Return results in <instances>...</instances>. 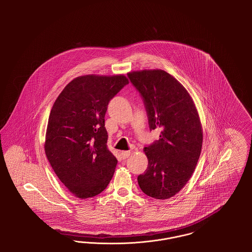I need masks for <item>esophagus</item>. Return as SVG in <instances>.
Returning a JSON list of instances; mask_svg holds the SVG:
<instances>
[{
	"label": "esophagus",
	"instance_id": "obj_1",
	"mask_svg": "<svg viewBox=\"0 0 252 252\" xmlns=\"http://www.w3.org/2000/svg\"><path fill=\"white\" fill-rule=\"evenodd\" d=\"M130 154H131L130 151H122V152H121V156H122V158H123L124 159L127 158L128 157L130 156Z\"/></svg>",
	"mask_w": 252,
	"mask_h": 252
}]
</instances>
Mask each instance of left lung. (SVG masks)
Here are the masks:
<instances>
[{"label": "left lung", "mask_w": 252, "mask_h": 252, "mask_svg": "<svg viewBox=\"0 0 252 252\" xmlns=\"http://www.w3.org/2000/svg\"><path fill=\"white\" fill-rule=\"evenodd\" d=\"M143 97L150 130L159 139L145 146L148 165L138 177L141 190L156 199H167L184 187L200 156L203 132L198 112L186 89L162 70L127 73Z\"/></svg>", "instance_id": "obj_1"}]
</instances>
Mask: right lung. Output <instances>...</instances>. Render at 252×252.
Wrapping results in <instances>:
<instances>
[{"label": "right lung", "mask_w": 252, "mask_h": 252, "mask_svg": "<svg viewBox=\"0 0 252 252\" xmlns=\"http://www.w3.org/2000/svg\"><path fill=\"white\" fill-rule=\"evenodd\" d=\"M127 84L123 74L78 76L51 109L45 154L60 181L78 198L99 194L112 179L118 160L108 149L105 115L109 101Z\"/></svg>", "instance_id": "add662e5"}]
</instances>
